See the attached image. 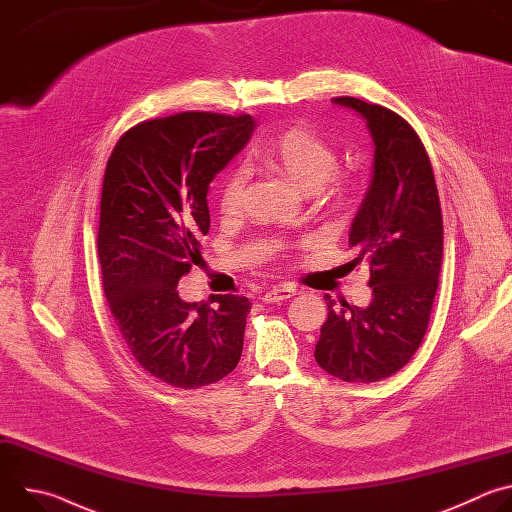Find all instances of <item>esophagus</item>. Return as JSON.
I'll return each mask as SVG.
<instances>
[{
	"label": "esophagus",
	"instance_id": "34e87169",
	"mask_svg": "<svg viewBox=\"0 0 512 512\" xmlns=\"http://www.w3.org/2000/svg\"><path fill=\"white\" fill-rule=\"evenodd\" d=\"M291 296H296V289L294 287H287V285H279L275 289H269L263 294V302L265 304H279V302H285L289 300Z\"/></svg>",
	"mask_w": 512,
	"mask_h": 512
}]
</instances>
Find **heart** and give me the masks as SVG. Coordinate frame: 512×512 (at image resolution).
<instances>
[{"mask_svg":"<svg viewBox=\"0 0 512 512\" xmlns=\"http://www.w3.org/2000/svg\"><path fill=\"white\" fill-rule=\"evenodd\" d=\"M263 158L283 172L291 182L304 192L318 190L338 168V154L332 145L306 127H291L279 133L263 152ZM245 170L235 168L221 190V206L225 212L237 210L243 188ZM354 196V184L350 180L336 178L326 190V200L336 208L350 204Z\"/></svg>","mask_w":512,"mask_h":512,"instance_id":"b5f03b06","label":"heart"}]
</instances>
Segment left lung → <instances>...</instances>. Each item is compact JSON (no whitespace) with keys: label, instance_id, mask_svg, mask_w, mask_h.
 Masks as SVG:
<instances>
[{"label":"left lung","instance_id":"left-lung-1","mask_svg":"<svg viewBox=\"0 0 512 512\" xmlns=\"http://www.w3.org/2000/svg\"><path fill=\"white\" fill-rule=\"evenodd\" d=\"M332 103L356 111L371 131V186L354 216V263L371 265L367 308L326 296L316 362L346 383L395 375L419 348L433 308L444 255V221L429 156L415 129L395 111L354 97Z\"/></svg>","mask_w":512,"mask_h":512}]
</instances>
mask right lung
Masks as SVG:
<instances>
[{
  "label": "right lung",
  "mask_w": 512,
  "mask_h": 512,
  "mask_svg": "<svg viewBox=\"0 0 512 512\" xmlns=\"http://www.w3.org/2000/svg\"><path fill=\"white\" fill-rule=\"evenodd\" d=\"M251 115L184 111L125 131L105 168L99 263L109 310L141 369L178 389L235 371L251 302H184L178 281L210 229L208 186L247 145Z\"/></svg>",
  "instance_id": "1"
}]
</instances>
